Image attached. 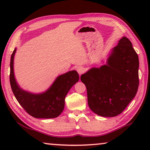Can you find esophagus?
<instances>
[{
  "label": "esophagus",
  "mask_w": 150,
  "mask_h": 150,
  "mask_svg": "<svg viewBox=\"0 0 150 150\" xmlns=\"http://www.w3.org/2000/svg\"><path fill=\"white\" fill-rule=\"evenodd\" d=\"M77 72H78L79 74L81 75V74H83V73L85 72V69L83 67H77Z\"/></svg>",
  "instance_id": "34e87169"
}]
</instances>
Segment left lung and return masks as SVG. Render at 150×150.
<instances>
[{
	"instance_id": "8db88e82",
	"label": "left lung",
	"mask_w": 150,
	"mask_h": 150,
	"mask_svg": "<svg viewBox=\"0 0 150 150\" xmlns=\"http://www.w3.org/2000/svg\"><path fill=\"white\" fill-rule=\"evenodd\" d=\"M138 54L129 39L122 37L106 65L92 68L81 76L91 110L104 117L122 112L138 91Z\"/></svg>"
}]
</instances>
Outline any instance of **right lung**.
I'll use <instances>...</instances> for the list:
<instances>
[{
    "label": "right lung",
    "mask_w": 150,
    "mask_h": 150,
    "mask_svg": "<svg viewBox=\"0 0 150 150\" xmlns=\"http://www.w3.org/2000/svg\"><path fill=\"white\" fill-rule=\"evenodd\" d=\"M16 49L12 52L11 59L10 83L18 102L30 115L36 118H56L64 109L65 98L70 88L79 81L76 71L59 75L45 92L32 94L22 90L18 85L14 75V57Z\"/></svg>",
    "instance_id": "1"
}]
</instances>
